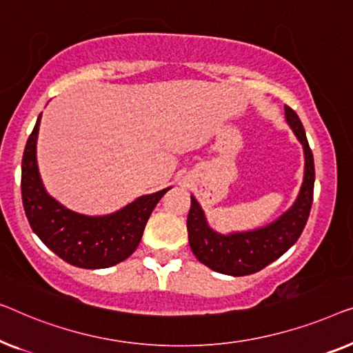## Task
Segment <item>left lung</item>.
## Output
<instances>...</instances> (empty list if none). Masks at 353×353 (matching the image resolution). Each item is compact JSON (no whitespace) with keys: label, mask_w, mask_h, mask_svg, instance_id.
<instances>
[{"label":"left lung","mask_w":353,"mask_h":353,"mask_svg":"<svg viewBox=\"0 0 353 353\" xmlns=\"http://www.w3.org/2000/svg\"><path fill=\"white\" fill-rule=\"evenodd\" d=\"M285 117L304 147L305 157L304 182L299 196L285 214L272 224L256 230L222 235L208 225L200 203L192 196L190 212L187 217L188 243L196 259L211 270L233 276L256 274L285 254L304 230L314 201V155L297 113L285 105Z\"/></svg>","instance_id":"obj_1"}]
</instances>
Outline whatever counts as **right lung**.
<instances>
[{"label":"right lung","mask_w":353,"mask_h":353,"mask_svg":"<svg viewBox=\"0 0 353 353\" xmlns=\"http://www.w3.org/2000/svg\"><path fill=\"white\" fill-rule=\"evenodd\" d=\"M37 125L22 157V203L32 230L49 250L81 269H107L128 259L141 243L143 228L157 203L170 190L139 196L123 210L107 216H84L54 200L44 190L38 172Z\"/></svg>","instance_id":"right-lung-1"}]
</instances>
